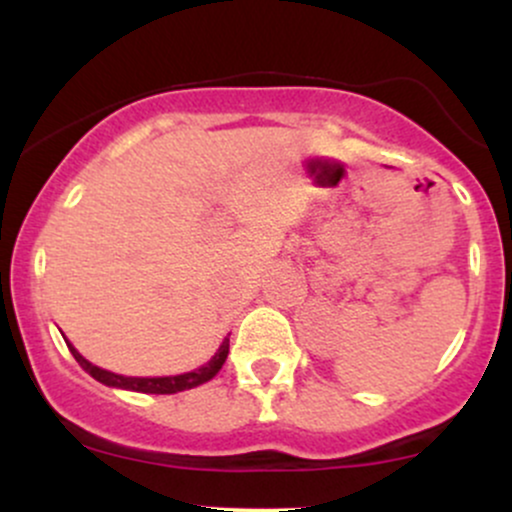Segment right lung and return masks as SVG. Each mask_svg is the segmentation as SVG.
<instances>
[{"label": "right lung", "instance_id": "obj_1", "mask_svg": "<svg viewBox=\"0 0 512 512\" xmlns=\"http://www.w3.org/2000/svg\"><path fill=\"white\" fill-rule=\"evenodd\" d=\"M69 351H72L76 363H79V366L84 368L91 378H96L98 383L110 385V387H122V390L146 392V395H175V392L192 390V387L207 383V380H211L216 373H219L223 363H226V356H228V339H223L219 351H216L214 358H211L207 366L192 370V373L170 375V378H125V375L110 373V370H103V368L93 366V363H88L72 344H69Z\"/></svg>", "mask_w": 512, "mask_h": 512}]
</instances>
